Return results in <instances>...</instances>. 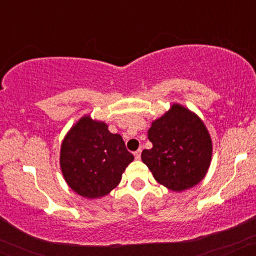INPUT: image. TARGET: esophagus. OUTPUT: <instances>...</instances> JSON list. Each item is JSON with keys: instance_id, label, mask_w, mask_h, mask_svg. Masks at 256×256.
Wrapping results in <instances>:
<instances>
[{"instance_id": "34e87169", "label": "esophagus", "mask_w": 256, "mask_h": 256, "mask_svg": "<svg viewBox=\"0 0 256 256\" xmlns=\"http://www.w3.org/2000/svg\"><path fill=\"white\" fill-rule=\"evenodd\" d=\"M140 152H142V150H140V149H138V150H136V152H134V158H136V160H140Z\"/></svg>"}]
</instances>
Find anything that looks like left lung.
Returning <instances> with one entry per match:
<instances>
[{
    "mask_svg": "<svg viewBox=\"0 0 256 256\" xmlns=\"http://www.w3.org/2000/svg\"><path fill=\"white\" fill-rule=\"evenodd\" d=\"M148 138L152 149L142 152V161L158 183L172 192H184L204 178L212 160V138L198 114L173 104L152 122Z\"/></svg>",
    "mask_w": 256,
    "mask_h": 256,
    "instance_id": "obj_1",
    "label": "left lung"
}]
</instances>
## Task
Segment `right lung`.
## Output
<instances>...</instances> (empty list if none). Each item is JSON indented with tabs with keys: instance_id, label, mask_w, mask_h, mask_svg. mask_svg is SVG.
I'll return each mask as SVG.
<instances>
[{
	"instance_id": "obj_1",
	"label": "right lung",
	"mask_w": 256,
	"mask_h": 256,
	"mask_svg": "<svg viewBox=\"0 0 256 256\" xmlns=\"http://www.w3.org/2000/svg\"><path fill=\"white\" fill-rule=\"evenodd\" d=\"M134 155L122 137L108 125L84 116L70 128L60 149L62 176L73 192L85 198L108 195L122 180Z\"/></svg>"
}]
</instances>
